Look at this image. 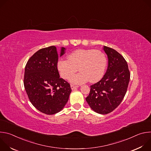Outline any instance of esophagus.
I'll use <instances>...</instances> for the list:
<instances>
[{"instance_id": "34e87169", "label": "esophagus", "mask_w": 151, "mask_h": 151, "mask_svg": "<svg viewBox=\"0 0 151 151\" xmlns=\"http://www.w3.org/2000/svg\"><path fill=\"white\" fill-rule=\"evenodd\" d=\"M70 87H71V88L72 90H75L78 87V86H76V85H70Z\"/></svg>"}]
</instances>
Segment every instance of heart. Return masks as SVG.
<instances>
[{"label":"heart","mask_w":151,"mask_h":151,"mask_svg":"<svg viewBox=\"0 0 151 151\" xmlns=\"http://www.w3.org/2000/svg\"><path fill=\"white\" fill-rule=\"evenodd\" d=\"M107 63L105 54L100 50L79 49L70 54L68 59L59 60L57 68L64 79H68L79 68L81 73L70 76L69 79L72 83L81 84L88 80L94 83L103 76Z\"/></svg>","instance_id":"1"}]
</instances>
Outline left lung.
I'll list each match as a JSON object with an SVG mask.
<instances>
[{
	"label": "left lung",
	"instance_id": "left-lung-1",
	"mask_svg": "<svg viewBox=\"0 0 151 151\" xmlns=\"http://www.w3.org/2000/svg\"><path fill=\"white\" fill-rule=\"evenodd\" d=\"M108 58L106 73L98 82L90 86L86 101L100 114L111 113L120 104L127 90L130 73L125 58L116 50L104 46Z\"/></svg>",
	"mask_w": 151,
	"mask_h": 151
}]
</instances>
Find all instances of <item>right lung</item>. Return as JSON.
I'll use <instances>...</instances> for the list:
<instances>
[{
	"label": "right lung",
	"instance_id": "1",
	"mask_svg": "<svg viewBox=\"0 0 151 151\" xmlns=\"http://www.w3.org/2000/svg\"><path fill=\"white\" fill-rule=\"evenodd\" d=\"M66 48H61L60 56ZM59 55L55 46L42 48L28 60L24 85L32 104L40 112L53 115L63 109L72 91L70 83L60 78Z\"/></svg>",
	"mask_w": 151,
	"mask_h": 151
}]
</instances>
